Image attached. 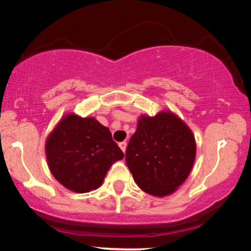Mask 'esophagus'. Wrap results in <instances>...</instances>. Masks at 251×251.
Listing matches in <instances>:
<instances>
[{
  "label": "esophagus",
  "mask_w": 251,
  "mask_h": 251,
  "mask_svg": "<svg viewBox=\"0 0 251 251\" xmlns=\"http://www.w3.org/2000/svg\"><path fill=\"white\" fill-rule=\"evenodd\" d=\"M118 146H119V148H121V149H122L123 152L125 153V151H126V147H127V143H126V142H121V143L118 144Z\"/></svg>",
  "instance_id": "1"
}]
</instances>
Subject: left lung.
Wrapping results in <instances>:
<instances>
[{"label":"left lung","instance_id":"left-lung-1","mask_svg":"<svg viewBox=\"0 0 251 251\" xmlns=\"http://www.w3.org/2000/svg\"><path fill=\"white\" fill-rule=\"evenodd\" d=\"M196 139L190 127L171 110L141 115L126 149L134 181L154 197L174 193L188 178L196 159Z\"/></svg>","mask_w":251,"mask_h":251}]
</instances>
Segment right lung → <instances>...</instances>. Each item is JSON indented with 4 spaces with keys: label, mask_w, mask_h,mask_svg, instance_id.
<instances>
[{
    "label": "right lung",
    "mask_w": 251,
    "mask_h": 251,
    "mask_svg": "<svg viewBox=\"0 0 251 251\" xmlns=\"http://www.w3.org/2000/svg\"><path fill=\"white\" fill-rule=\"evenodd\" d=\"M45 154L56 181L77 193L97 190L112 164L124 158L108 127L74 112L63 116L49 134Z\"/></svg>",
    "instance_id": "obj_1"
}]
</instances>
